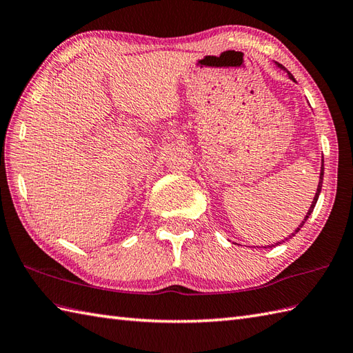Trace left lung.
Masks as SVG:
<instances>
[{
	"instance_id": "8db88e82",
	"label": "left lung",
	"mask_w": 353,
	"mask_h": 353,
	"mask_svg": "<svg viewBox=\"0 0 353 353\" xmlns=\"http://www.w3.org/2000/svg\"><path fill=\"white\" fill-rule=\"evenodd\" d=\"M278 66H279V68H283V69H284V66H283V65H279V63H278ZM288 77H290V78H292V80H293V81H296V80H294V78H293V75H292V74H290V72H288ZM323 170H325V168H323V164H322V168H320V179H319V187H317L316 196H314V199H312V203H311V207H310V210H308V213H307V216H305V219H303V222H302V223L299 225V228H297V230H296L294 232H297V231H299V230L302 228V226H303V223H305V222H307V219L310 217V214L312 213V210H314V207H316V203H317V199H319V194H320V190H322V184H323ZM293 236H294V234H293ZM276 245H278V243H276Z\"/></svg>"
}]
</instances>
